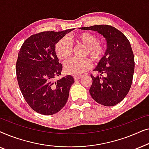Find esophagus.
<instances>
[{
  "label": "esophagus",
  "mask_w": 149,
  "mask_h": 149,
  "mask_svg": "<svg viewBox=\"0 0 149 149\" xmlns=\"http://www.w3.org/2000/svg\"><path fill=\"white\" fill-rule=\"evenodd\" d=\"M81 77H82V76H81V75H80V76H74V79L75 81H77V80H79V79H81Z\"/></svg>",
  "instance_id": "obj_1"
}]
</instances>
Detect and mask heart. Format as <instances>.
<instances>
[{
  "label": "heart",
  "instance_id": "obj_1",
  "mask_svg": "<svg viewBox=\"0 0 149 149\" xmlns=\"http://www.w3.org/2000/svg\"><path fill=\"white\" fill-rule=\"evenodd\" d=\"M77 43L85 47V56H89L93 62L97 63L102 59L105 53L104 46L98 42V38L90 32H82L75 36ZM72 43L67 37L61 38L55 45V52L59 59L66 60L72 54ZM90 61L87 58H72L64 64V71L67 74L78 76L89 68Z\"/></svg>",
  "mask_w": 149,
  "mask_h": 149
}]
</instances>
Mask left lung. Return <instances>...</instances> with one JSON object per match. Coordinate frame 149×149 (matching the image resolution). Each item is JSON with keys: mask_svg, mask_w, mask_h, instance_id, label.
Masks as SVG:
<instances>
[{"mask_svg": "<svg viewBox=\"0 0 149 149\" xmlns=\"http://www.w3.org/2000/svg\"><path fill=\"white\" fill-rule=\"evenodd\" d=\"M79 29L97 32L107 40L105 54L93 70L100 75L91 74V96L106 107L117 104L129 92L133 79L134 57L130 41L121 31L111 26L95 25Z\"/></svg>", "mask_w": 149, "mask_h": 149, "instance_id": "left-lung-1", "label": "left lung"}]
</instances>
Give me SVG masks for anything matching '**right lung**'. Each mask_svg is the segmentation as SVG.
<instances>
[{"mask_svg": "<svg viewBox=\"0 0 149 149\" xmlns=\"http://www.w3.org/2000/svg\"><path fill=\"white\" fill-rule=\"evenodd\" d=\"M73 30L33 34L24 41L18 54L16 74L19 89L28 105L41 115H52L60 111L74 83L71 75L55 81L62 70L55 45Z\"/></svg>", "mask_w": 149, "mask_h": 149, "instance_id": "right-lung-1", "label": "right lung"}]
</instances>
